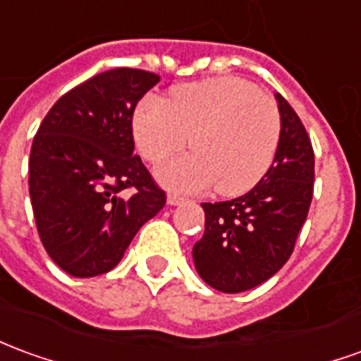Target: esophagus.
Returning a JSON list of instances; mask_svg holds the SVG:
<instances>
[{
  "mask_svg": "<svg viewBox=\"0 0 361 361\" xmlns=\"http://www.w3.org/2000/svg\"><path fill=\"white\" fill-rule=\"evenodd\" d=\"M168 203H170V205H181V203H185V197H181L178 193H170V195H168Z\"/></svg>",
  "mask_w": 361,
  "mask_h": 361,
  "instance_id": "obj_1",
  "label": "esophagus"
}]
</instances>
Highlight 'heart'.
Instances as JSON below:
<instances>
[{
	"label": "heart",
	"mask_w": 361,
	"mask_h": 361,
	"mask_svg": "<svg viewBox=\"0 0 361 361\" xmlns=\"http://www.w3.org/2000/svg\"><path fill=\"white\" fill-rule=\"evenodd\" d=\"M138 150L148 162L183 150L193 154L164 162L158 180L176 191H203L234 197L268 173L276 156L281 119L276 102L246 80L224 75L178 85L168 102L145 97L133 117Z\"/></svg>",
	"instance_id": "1"
}]
</instances>
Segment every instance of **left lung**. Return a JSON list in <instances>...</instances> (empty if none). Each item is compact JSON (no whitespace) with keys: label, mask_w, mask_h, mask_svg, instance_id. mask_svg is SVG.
<instances>
[{"label":"left lung","mask_w":361,"mask_h":361,"mask_svg":"<svg viewBox=\"0 0 361 361\" xmlns=\"http://www.w3.org/2000/svg\"><path fill=\"white\" fill-rule=\"evenodd\" d=\"M281 133L276 158L258 185L240 197L203 203L205 233L193 246L203 281L240 293L277 274L293 254L314 188V152L303 121L277 95Z\"/></svg>","instance_id":"left-lung-1"}]
</instances>
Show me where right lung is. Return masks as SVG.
<instances>
[{"label":"right lung","instance_id":"1","mask_svg":"<svg viewBox=\"0 0 361 361\" xmlns=\"http://www.w3.org/2000/svg\"><path fill=\"white\" fill-rule=\"evenodd\" d=\"M160 75L113 68L58 99L35 135L29 193L44 250L74 277L107 274L166 205L133 154V113Z\"/></svg>","mask_w":361,"mask_h":361}]
</instances>
